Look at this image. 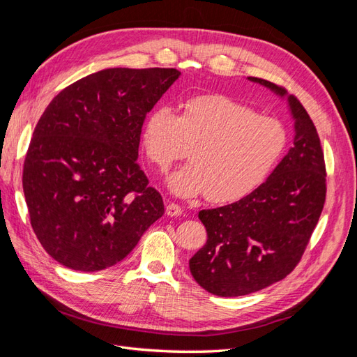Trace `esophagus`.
Wrapping results in <instances>:
<instances>
[{"instance_id": "1", "label": "esophagus", "mask_w": 357, "mask_h": 357, "mask_svg": "<svg viewBox=\"0 0 357 357\" xmlns=\"http://www.w3.org/2000/svg\"><path fill=\"white\" fill-rule=\"evenodd\" d=\"M167 214L168 215H171V218H177V215H181V213H183V208L180 207L178 204H174V202H169L168 205H167Z\"/></svg>"}]
</instances>
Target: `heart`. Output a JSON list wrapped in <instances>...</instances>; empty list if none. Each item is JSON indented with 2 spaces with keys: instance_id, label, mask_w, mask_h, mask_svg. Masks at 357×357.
<instances>
[{
  "instance_id": "b5f03b06",
  "label": "heart",
  "mask_w": 357,
  "mask_h": 357,
  "mask_svg": "<svg viewBox=\"0 0 357 357\" xmlns=\"http://www.w3.org/2000/svg\"><path fill=\"white\" fill-rule=\"evenodd\" d=\"M287 143L283 122L223 95L189 100L180 114L156 107L142 135L146 158L160 172L190 149L192 162L168 178V186L178 197L207 193L218 204L236 202L261 188Z\"/></svg>"
}]
</instances>
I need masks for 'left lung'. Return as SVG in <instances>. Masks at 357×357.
Returning <instances> with one entry per match:
<instances>
[{"instance_id":"obj_1","label":"left lung","mask_w":357,"mask_h":357,"mask_svg":"<svg viewBox=\"0 0 357 357\" xmlns=\"http://www.w3.org/2000/svg\"><path fill=\"white\" fill-rule=\"evenodd\" d=\"M287 96L295 119L294 147L261 188L225 207L201 210L207 243L190 257L195 282L218 296H243L283 280L304 255L326 199V167L317 129L296 96Z\"/></svg>"}]
</instances>
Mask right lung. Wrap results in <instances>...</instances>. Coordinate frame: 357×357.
Returning <instances> with one entry per match:
<instances>
[{
  "label": "right lung",
  "instance_id": "add662e5",
  "mask_svg": "<svg viewBox=\"0 0 357 357\" xmlns=\"http://www.w3.org/2000/svg\"><path fill=\"white\" fill-rule=\"evenodd\" d=\"M176 68H107L50 101L32 134L22 185L31 226L61 265L93 273L116 265L164 214L139 168L146 114Z\"/></svg>",
  "mask_w": 357,
  "mask_h": 357
}]
</instances>
